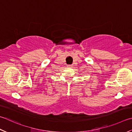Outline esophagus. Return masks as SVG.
Masks as SVG:
<instances>
[{
	"mask_svg": "<svg viewBox=\"0 0 132 132\" xmlns=\"http://www.w3.org/2000/svg\"><path fill=\"white\" fill-rule=\"evenodd\" d=\"M68 67H72L73 66V65H71V64H69V65H68Z\"/></svg>",
	"mask_w": 132,
	"mask_h": 132,
	"instance_id": "esophagus-1",
	"label": "esophagus"
}]
</instances>
